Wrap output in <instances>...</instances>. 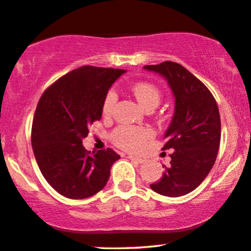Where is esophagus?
I'll return each mask as SVG.
<instances>
[{
  "mask_svg": "<svg viewBox=\"0 0 251 251\" xmlns=\"http://www.w3.org/2000/svg\"><path fill=\"white\" fill-rule=\"evenodd\" d=\"M128 159H129V160H132V161H134V162H138V164H143V162H145V159L140 158V156L128 155Z\"/></svg>",
  "mask_w": 251,
  "mask_h": 251,
  "instance_id": "34e87169",
  "label": "esophagus"
}]
</instances>
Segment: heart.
Here are the masks:
<instances>
[{
	"mask_svg": "<svg viewBox=\"0 0 251 251\" xmlns=\"http://www.w3.org/2000/svg\"><path fill=\"white\" fill-rule=\"evenodd\" d=\"M131 92L133 93L139 104L145 110H154L161 101V91L155 84L150 81H138L131 86ZM117 93L110 90L105 96L102 101V114L105 117L113 113L117 104ZM112 141L119 149L128 152H138L147 141L152 138V132L145 127H134V126H119L111 134Z\"/></svg>",
	"mask_w": 251,
	"mask_h": 251,
	"instance_id": "1",
	"label": "heart"
}]
</instances>
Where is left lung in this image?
<instances>
[{
    "label": "left lung",
    "mask_w": 251,
    "mask_h": 251,
    "mask_svg": "<svg viewBox=\"0 0 251 251\" xmlns=\"http://www.w3.org/2000/svg\"><path fill=\"white\" fill-rule=\"evenodd\" d=\"M158 72L170 84L175 112L165 134L162 151L172 150L162 177L151 185L158 194L176 198L188 194L213 168L221 140V119L216 100L200 79L171 60L144 66Z\"/></svg>",
    "instance_id": "left-lung-1"
}]
</instances>
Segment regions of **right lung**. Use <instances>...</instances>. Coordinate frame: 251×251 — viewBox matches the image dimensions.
I'll list each match as a JSON object with an SVG mask.
<instances>
[{"label": "right lung", "mask_w": 251, "mask_h": 251, "mask_svg": "<svg viewBox=\"0 0 251 251\" xmlns=\"http://www.w3.org/2000/svg\"><path fill=\"white\" fill-rule=\"evenodd\" d=\"M122 69L85 65L51 84L39 98L31 145L45 180L65 198L80 200L100 192L120 158L112 149L89 152L81 140L100 120L102 101Z\"/></svg>", "instance_id": "1"}]
</instances>
